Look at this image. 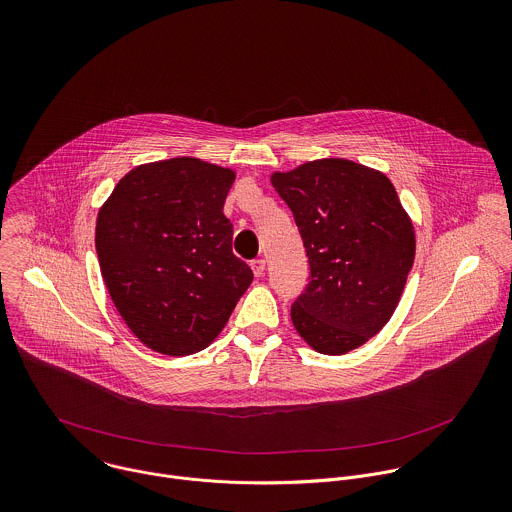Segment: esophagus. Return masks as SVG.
I'll use <instances>...</instances> for the list:
<instances>
[{
  "mask_svg": "<svg viewBox=\"0 0 512 512\" xmlns=\"http://www.w3.org/2000/svg\"><path fill=\"white\" fill-rule=\"evenodd\" d=\"M251 269H253V275H255V277H263V273H265V259H255V261H251Z\"/></svg>",
  "mask_w": 512,
  "mask_h": 512,
  "instance_id": "34e87169",
  "label": "esophagus"
}]
</instances>
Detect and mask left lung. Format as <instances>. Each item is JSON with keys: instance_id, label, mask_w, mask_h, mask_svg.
Segmentation results:
<instances>
[{"instance_id": "obj_1", "label": "left lung", "mask_w": 512, "mask_h": 512, "mask_svg": "<svg viewBox=\"0 0 512 512\" xmlns=\"http://www.w3.org/2000/svg\"><path fill=\"white\" fill-rule=\"evenodd\" d=\"M271 184L301 231L310 283L291 308L308 346L340 356L392 318L415 257V231L390 178L344 158H322Z\"/></svg>"}]
</instances>
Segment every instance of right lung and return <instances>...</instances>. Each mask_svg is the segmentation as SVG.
I'll list each match as a JSON object with an SVG mask.
<instances>
[{"label": "right lung", "instance_id": "1", "mask_svg": "<svg viewBox=\"0 0 512 512\" xmlns=\"http://www.w3.org/2000/svg\"><path fill=\"white\" fill-rule=\"evenodd\" d=\"M235 172L180 156L132 168L97 215L108 295L150 350L188 356L223 330L253 273L223 215Z\"/></svg>", "mask_w": 512, "mask_h": 512}]
</instances>
